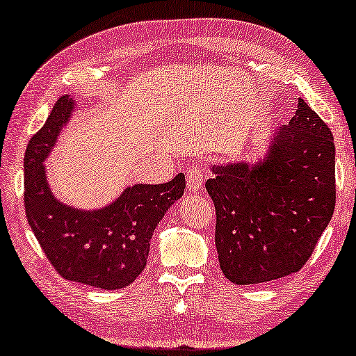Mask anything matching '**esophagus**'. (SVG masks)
<instances>
[{"label":"esophagus","instance_id":"1","mask_svg":"<svg viewBox=\"0 0 356 356\" xmlns=\"http://www.w3.org/2000/svg\"><path fill=\"white\" fill-rule=\"evenodd\" d=\"M205 177L207 175L200 167H194V168H191V170H188L186 179H188L189 193H199V191L202 189V184H204Z\"/></svg>","mask_w":356,"mask_h":356}]
</instances>
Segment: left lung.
I'll return each mask as SVG.
<instances>
[{
  "mask_svg": "<svg viewBox=\"0 0 356 356\" xmlns=\"http://www.w3.org/2000/svg\"><path fill=\"white\" fill-rule=\"evenodd\" d=\"M334 170L331 130L302 98L264 161L213 167L205 188L227 280L254 285L302 269L334 211Z\"/></svg>",
  "mask_w": 356,
  "mask_h": 356,
  "instance_id": "1",
  "label": "left lung"
}]
</instances>
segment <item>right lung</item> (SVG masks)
Wrapping results in <instances>:
<instances>
[{"instance_id":"1","label":"right lung","mask_w":356,"mask_h":356,"mask_svg":"<svg viewBox=\"0 0 356 356\" xmlns=\"http://www.w3.org/2000/svg\"><path fill=\"white\" fill-rule=\"evenodd\" d=\"M74 102L60 97L46 124L25 151V211L46 258L71 282L102 289L129 286L146 267L152 232L183 195L186 179L178 173L163 184H135L102 210L81 211L52 195L42 162L67 124Z\"/></svg>"}]
</instances>
